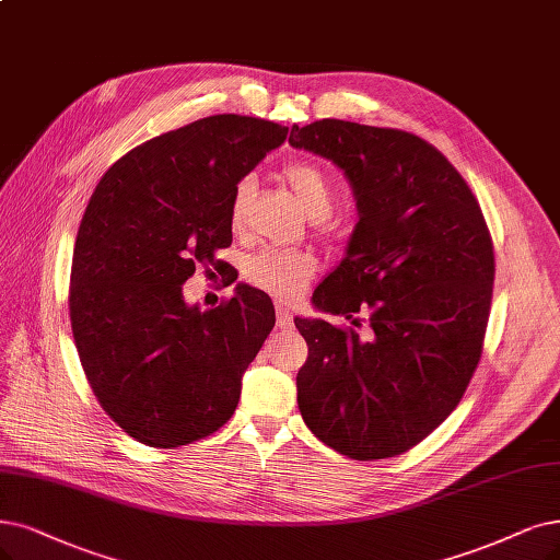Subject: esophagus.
Segmentation results:
<instances>
[{
    "mask_svg": "<svg viewBox=\"0 0 560 560\" xmlns=\"http://www.w3.org/2000/svg\"><path fill=\"white\" fill-rule=\"evenodd\" d=\"M293 314H291V308H288L285 304H277V325L281 327V329H285V327H291L293 323Z\"/></svg>",
    "mask_w": 560,
    "mask_h": 560,
    "instance_id": "34e87169",
    "label": "esophagus"
}]
</instances>
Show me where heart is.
I'll return each mask as SVG.
<instances>
[{
  "mask_svg": "<svg viewBox=\"0 0 560 560\" xmlns=\"http://www.w3.org/2000/svg\"><path fill=\"white\" fill-rule=\"evenodd\" d=\"M283 182L291 186L302 210L308 219L320 221L329 217L335 207V186L329 175L316 163H293L283 171ZM252 179H240L233 198H231V225L242 228L248 200H252ZM316 258L306 252H295V248H262L254 254L244 265V277L248 283H254L260 291L275 295L279 300L298 298L308 279L316 272Z\"/></svg>",
  "mask_w": 560,
  "mask_h": 560,
  "instance_id": "1",
  "label": "heart"
}]
</instances>
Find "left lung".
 <instances>
[{"label":"left lung","mask_w":560,"mask_h":560,"mask_svg":"<svg viewBox=\"0 0 560 560\" xmlns=\"http://www.w3.org/2000/svg\"><path fill=\"white\" fill-rule=\"evenodd\" d=\"M288 142L337 165L360 217L312 302L366 323L364 339L295 318L308 346L302 420L350 459L395 457L457 408L480 362L493 291L482 210L454 165L412 133L318 119L293 124Z\"/></svg>","instance_id":"1"}]
</instances>
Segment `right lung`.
Here are the masks:
<instances>
[{"label":"right lung","mask_w":560,"mask_h":560,"mask_svg":"<svg viewBox=\"0 0 560 560\" xmlns=\"http://www.w3.org/2000/svg\"><path fill=\"white\" fill-rule=\"evenodd\" d=\"M285 136L258 117H202L138 144L96 184L73 248L71 327L101 408L142 445L179 447L231 420L272 332V300L256 288L237 283L202 312L182 285L221 262L237 182Z\"/></svg>","instance_id":"1"}]
</instances>
